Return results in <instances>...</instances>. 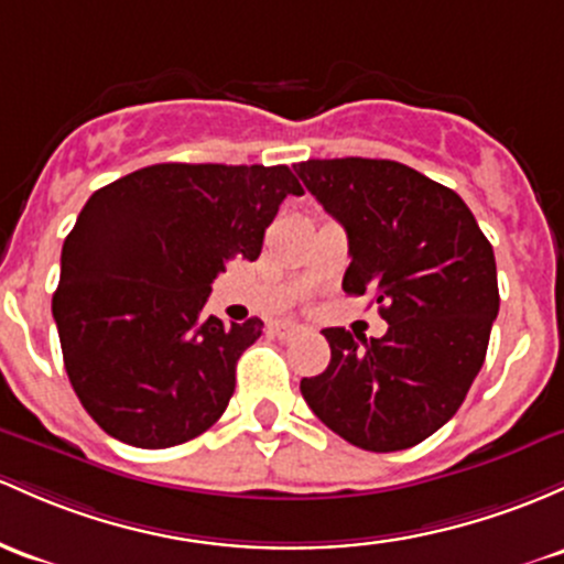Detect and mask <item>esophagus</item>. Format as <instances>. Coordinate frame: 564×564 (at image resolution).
I'll return each mask as SVG.
<instances>
[{"mask_svg":"<svg viewBox=\"0 0 564 564\" xmlns=\"http://www.w3.org/2000/svg\"><path fill=\"white\" fill-rule=\"evenodd\" d=\"M272 334H275L278 339H292V337H296V334H300V326L286 324V321H283V324L272 326Z\"/></svg>","mask_w":564,"mask_h":564,"instance_id":"1","label":"esophagus"}]
</instances>
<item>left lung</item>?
<instances>
[{
    "label": "left lung",
    "instance_id": "1",
    "mask_svg": "<svg viewBox=\"0 0 564 564\" xmlns=\"http://www.w3.org/2000/svg\"><path fill=\"white\" fill-rule=\"evenodd\" d=\"M294 171L348 232L345 294H372L388 321L380 339L324 329L332 361L300 391L356 447H414L460 410L485 364L500 307L490 240L457 192L395 160H307Z\"/></svg>",
    "mask_w": 564,
    "mask_h": 564
}]
</instances>
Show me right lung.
Wrapping results in <instances>:
<instances>
[{
	"label": "right lung",
	"instance_id": "obj_1",
	"mask_svg": "<svg viewBox=\"0 0 564 564\" xmlns=\"http://www.w3.org/2000/svg\"><path fill=\"white\" fill-rule=\"evenodd\" d=\"M286 195H302L286 165L216 163L147 165L93 192L64 240L53 318L74 393L109 436L163 449L221 417L262 321L203 307L230 259L259 257Z\"/></svg>",
	"mask_w": 564,
	"mask_h": 564
}]
</instances>
